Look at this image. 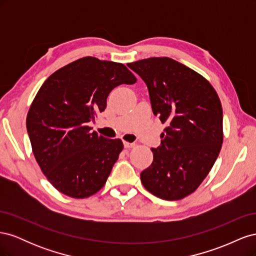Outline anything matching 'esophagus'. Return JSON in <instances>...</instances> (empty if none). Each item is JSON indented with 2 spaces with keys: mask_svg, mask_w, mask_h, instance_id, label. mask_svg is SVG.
<instances>
[{
  "mask_svg": "<svg viewBox=\"0 0 256 256\" xmlns=\"http://www.w3.org/2000/svg\"><path fill=\"white\" fill-rule=\"evenodd\" d=\"M134 146V143H129V142L124 141V147H125V148H131V147Z\"/></svg>",
  "mask_w": 256,
  "mask_h": 256,
  "instance_id": "obj_1",
  "label": "esophagus"
}]
</instances>
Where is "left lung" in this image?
I'll use <instances>...</instances> for the list:
<instances>
[{"instance_id": "left-lung-1", "label": "left lung", "mask_w": 256, "mask_h": 256, "mask_svg": "<svg viewBox=\"0 0 256 256\" xmlns=\"http://www.w3.org/2000/svg\"><path fill=\"white\" fill-rule=\"evenodd\" d=\"M127 66L147 85L152 113L168 127L141 173L145 189L166 200L196 191L219 156L222 106L204 76L173 58H150Z\"/></svg>"}]
</instances>
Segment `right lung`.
<instances>
[{"mask_svg":"<svg viewBox=\"0 0 256 256\" xmlns=\"http://www.w3.org/2000/svg\"><path fill=\"white\" fill-rule=\"evenodd\" d=\"M136 81L124 64L86 56L58 69L42 85L26 129L37 164L60 192L84 198L104 187L122 142L98 136L88 124L104 111L114 88Z\"/></svg>","mask_w":256,"mask_h":256,"instance_id":"obj_1","label":"right lung"}]
</instances>
